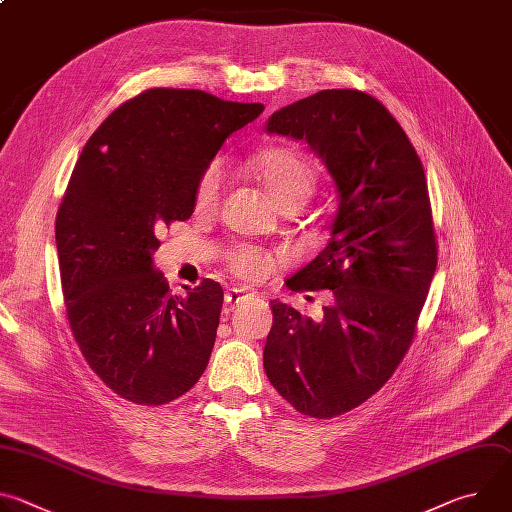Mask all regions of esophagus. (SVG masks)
Returning a JSON list of instances; mask_svg holds the SVG:
<instances>
[{"label": "esophagus", "instance_id": "obj_1", "mask_svg": "<svg viewBox=\"0 0 512 512\" xmlns=\"http://www.w3.org/2000/svg\"><path fill=\"white\" fill-rule=\"evenodd\" d=\"M241 300H245V289H241V287H231V289H227L225 302H227L231 308H235Z\"/></svg>", "mask_w": 512, "mask_h": 512}]
</instances>
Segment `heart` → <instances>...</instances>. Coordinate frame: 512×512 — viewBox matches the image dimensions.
<instances>
[{"mask_svg":"<svg viewBox=\"0 0 512 512\" xmlns=\"http://www.w3.org/2000/svg\"><path fill=\"white\" fill-rule=\"evenodd\" d=\"M253 170L273 202L285 206L289 202H304L316 184L314 166L306 156L291 148H273L261 154ZM225 186V168L221 162H212L204 168L194 190V204L198 210L208 212L218 204ZM229 269L243 279L259 281L269 275L273 267L271 255L255 247H237L229 253Z\"/></svg>","mask_w":512,"mask_h":512,"instance_id":"b5f03b06","label":"heart"}]
</instances>
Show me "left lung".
<instances>
[{"label":"left lung","mask_w":512,"mask_h":512,"mask_svg":"<svg viewBox=\"0 0 512 512\" xmlns=\"http://www.w3.org/2000/svg\"><path fill=\"white\" fill-rule=\"evenodd\" d=\"M267 133L304 139L338 190L330 241L289 277L291 291L332 289L322 320L271 302L263 367L300 413L330 419L373 397L409 350L437 265L421 160L371 95L328 89L275 111Z\"/></svg>","instance_id":"obj_1"}]
</instances>
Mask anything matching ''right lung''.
Listing matches in <instances>:
<instances>
[{"instance_id":"obj_1","label":"right lung","mask_w":512,"mask_h":512,"mask_svg":"<svg viewBox=\"0 0 512 512\" xmlns=\"http://www.w3.org/2000/svg\"><path fill=\"white\" fill-rule=\"evenodd\" d=\"M261 103L194 89H150L91 135L56 214L66 318L95 375L137 405H164L202 377L223 287L202 279L186 296L154 269L158 233L194 212L200 174Z\"/></svg>"}]
</instances>
